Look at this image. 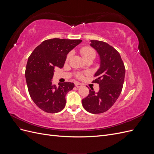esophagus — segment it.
Listing matches in <instances>:
<instances>
[{
	"label": "esophagus",
	"mask_w": 154,
	"mask_h": 154,
	"mask_svg": "<svg viewBox=\"0 0 154 154\" xmlns=\"http://www.w3.org/2000/svg\"><path fill=\"white\" fill-rule=\"evenodd\" d=\"M83 85L82 84V83H78V82H76V83H75V86L76 87H82Z\"/></svg>",
	"instance_id": "34e87169"
}]
</instances>
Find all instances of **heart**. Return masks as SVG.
<instances>
[{
	"instance_id": "obj_1",
	"label": "heart",
	"mask_w": 154,
	"mask_h": 154,
	"mask_svg": "<svg viewBox=\"0 0 154 154\" xmlns=\"http://www.w3.org/2000/svg\"><path fill=\"white\" fill-rule=\"evenodd\" d=\"M80 53H81L82 57L83 58H85L89 57V56H91V55H95V52H94V49H92L90 47H87V46H85V47L82 48L80 49ZM70 56H71V53L68 54L67 57V59L70 57ZM77 76L78 78H82V74L78 73L77 74Z\"/></svg>"
}]
</instances>
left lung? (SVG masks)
I'll return each mask as SVG.
<instances>
[{
	"instance_id": "obj_1",
	"label": "left lung",
	"mask_w": 154,
	"mask_h": 154,
	"mask_svg": "<svg viewBox=\"0 0 154 154\" xmlns=\"http://www.w3.org/2000/svg\"><path fill=\"white\" fill-rule=\"evenodd\" d=\"M90 45L98 53L100 66L94 74L100 90L95 92L93 88L82 100V105L92 114L105 112L118 100L124 83L125 68L119 53L112 46L99 40H91Z\"/></svg>"
}]
</instances>
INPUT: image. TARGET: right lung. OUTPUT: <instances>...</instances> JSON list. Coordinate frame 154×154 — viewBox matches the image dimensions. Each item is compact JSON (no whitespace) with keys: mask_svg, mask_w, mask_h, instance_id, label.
Wrapping results in <instances>:
<instances>
[{"mask_svg":"<svg viewBox=\"0 0 154 154\" xmlns=\"http://www.w3.org/2000/svg\"><path fill=\"white\" fill-rule=\"evenodd\" d=\"M82 40L53 38L42 42L32 51L27 60L25 77L32 100L40 109L57 113L66 106V95L74 87L73 83L53 85L54 68H62L67 54Z\"/></svg>","mask_w":154,"mask_h":154,"instance_id":"obj_1","label":"right lung"}]
</instances>
